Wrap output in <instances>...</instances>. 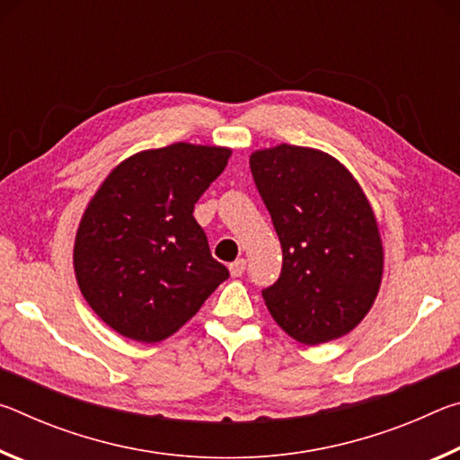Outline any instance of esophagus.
Listing matches in <instances>:
<instances>
[{
  "mask_svg": "<svg viewBox=\"0 0 460 460\" xmlns=\"http://www.w3.org/2000/svg\"><path fill=\"white\" fill-rule=\"evenodd\" d=\"M229 271L233 278H239L245 271V260H235L233 263H229Z\"/></svg>",
  "mask_w": 460,
  "mask_h": 460,
  "instance_id": "34e87169",
  "label": "esophagus"
}]
</instances>
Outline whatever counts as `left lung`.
<instances>
[{
	"label": "left lung",
	"mask_w": 460,
	"mask_h": 460,
	"mask_svg": "<svg viewBox=\"0 0 460 460\" xmlns=\"http://www.w3.org/2000/svg\"><path fill=\"white\" fill-rule=\"evenodd\" d=\"M249 166L282 245V274L261 292L271 318L302 345L345 337L367 316L384 278L367 194L316 147H263Z\"/></svg>",
	"instance_id": "obj_1"
}]
</instances>
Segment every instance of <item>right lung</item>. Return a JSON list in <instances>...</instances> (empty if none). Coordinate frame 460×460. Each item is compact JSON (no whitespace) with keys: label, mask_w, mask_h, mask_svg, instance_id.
<instances>
[{"label":"right lung","mask_w":460,"mask_h":460,"mask_svg":"<svg viewBox=\"0 0 460 460\" xmlns=\"http://www.w3.org/2000/svg\"><path fill=\"white\" fill-rule=\"evenodd\" d=\"M231 154L189 142L142 150L91 197L75 235V276L93 313L121 337L168 339L229 278L192 211Z\"/></svg>","instance_id":"obj_1"}]
</instances>
